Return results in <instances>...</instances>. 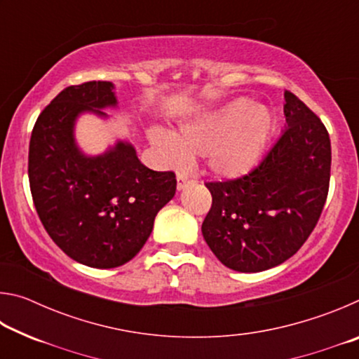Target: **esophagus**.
<instances>
[{"instance_id":"34e87169","label":"esophagus","mask_w":359,"mask_h":359,"mask_svg":"<svg viewBox=\"0 0 359 359\" xmlns=\"http://www.w3.org/2000/svg\"><path fill=\"white\" fill-rule=\"evenodd\" d=\"M191 180L187 179V175L184 174H177V190H184V188L190 184Z\"/></svg>"}]
</instances>
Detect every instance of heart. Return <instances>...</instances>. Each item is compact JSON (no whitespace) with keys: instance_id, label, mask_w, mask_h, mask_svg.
I'll use <instances>...</instances> for the list:
<instances>
[{"instance_id":"b5f03b06","label":"heart","mask_w":359,"mask_h":359,"mask_svg":"<svg viewBox=\"0 0 359 359\" xmlns=\"http://www.w3.org/2000/svg\"><path fill=\"white\" fill-rule=\"evenodd\" d=\"M274 126L269 109L239 98L187 121L172 136L151 131L150 141L171 166H180L187 155H205L212 174L238 179L258 165Z\"/></svg>"}]
</instances>
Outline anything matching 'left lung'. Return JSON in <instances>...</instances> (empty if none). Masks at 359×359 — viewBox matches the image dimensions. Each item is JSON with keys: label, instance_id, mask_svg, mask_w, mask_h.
Returning a JSON list of instances; mask_svg holds the SVG:
<instances>
[{"label": "left lung", "instance_id": "8db88e82", "mask_svg": "<svg viewBox=\"0 0 359 359\" xmlns=\"http://www.w3.org/2000/svg\"><path fill=\"white\" fill-rule=\"evenodd\" d=\"M287 125L257 168L208 182L212 208L203 222L210 250L233 271L261 272L293 257L317 224L331 177V141L321 120L285 92Z\"/></svg>", "mask_w": 359, "mask_h": 359}]
</instances>
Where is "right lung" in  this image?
<instances>
[{"mask_svg": "<svg viewBox=\"0 0 359 359\" xmlns=\"http://www.w3.org/2000/svg\"><path fill=\"white\" fill-rule=\"evenodd\" d=\"M114 88L106 81L66 87L39 114L28 154L33 203L48 236L69 258L98 269L136 257L177 185L172 171L144 166L126 141L96 156L77 147V117L106 118L101 109L117 107Z\"/></svg>", "mask_w": 359, "mask_h": 359, "instance_id": "obj_1", "label": "right lung"}]
</instances>
